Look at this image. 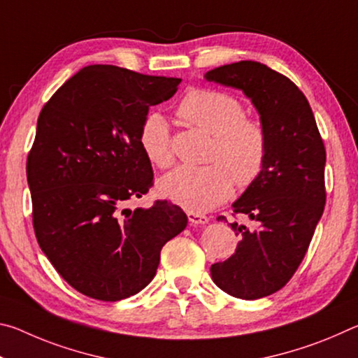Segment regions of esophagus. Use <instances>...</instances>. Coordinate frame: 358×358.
<instances>
[{
	"label": "esophagus",
	"mask_w": 358,
	"mask_h": 358,
	"mask_svg": "<svg viewBox=\"0 0 358 358\" xmlns=\"http://www.w3.org/2000/svg\"><path fill=\"white\" fill-rule=\"evenodd\" d=\"M187 220H189L191 224H207L208 217L201 213H194V211H187Z\"/></svg>",
	"instance_id": "34e87169"
}]
</instances>
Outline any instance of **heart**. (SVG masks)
<instances>
[{"mask_svg": "<svg viewBox=\"0 0 358 358\" xmlns=\"http://www.w3.org/2000/svg\"><path fill=\"white\" fill-rule=\"evenodd\" d=\"M180 117L213 136L205 167L181 166L159 181V191L169 201L194 213H205L232 196L234 180L248 186L265 166L268 137L256 120L246 118L241 102L216 90H196L181 101ZM138 143L147 159L164 169L173 162L172 136L167 120L151 112L143 118Z\"/></svg>", "mask_w": 358, "mask_h": 358, "instance_id": "obj_1", "label": "heart"}]
</instances>
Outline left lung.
<instances>
[{"label": "left lung", "mask_w": 358, "mask_h": 358, "mask_svg": "<svg viewBox=\"0 0 358 358\" xmlns=\"http://www.w3.org/2000/svg\"><path fill=\"white\" fill-rule=\"evenodd\" d=\"M205 78L241 90L268 137L262 172L232 205L234 213L250 216L259 227L230 224L241 235L237 250L210 268L224 292L262 299L294 276L324 213L325 147L310 102L286 76L262 63L238 62L211 69Z\"/></svg>", "instance_id": "8db88e82"}]
</instances>
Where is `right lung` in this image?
I'll return each mask as SVG.
<instances>
[{
  "label": "right lung",
  "instance_id": "right-lung-1",
  "mask_svg": "<svg viewBox=\"0 0 358 358\" xmlns=\"http://www.w3.org/2000/svg\"><path fill=\"white\" fill-rule=\"evenodd\" d=\"M180 82L87 66L39 113L27 161L36 238L63 280L94 300L118 301L147 287L162 246L187 224L169 201L128 207L153 186L138 143L142 121Z\"/></svg>",
  "mask_w": 358,
  "mask_h": 358
}]
</instances>
